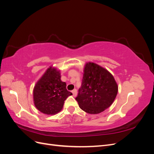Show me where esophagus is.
<instances>
[{
  "mask_svg": "<svg viewBox=\"0 0 154 154\" xmlns=\"http://www.w3.org/2000/svg\"><path fill=\"white\" fill-rule=\"evenodd\" d=\"M72 94H73V96L74 97H76L77 96V90L76 89H74L72 91Z\"/></svg>",
  "mask_w": 154,
  "mask_h": 154,
  "instance_id": "esophagus-1",
  "label": "esophagus"
}]
</instances>
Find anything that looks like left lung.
I'll list each match as a JSON object with an SVG mask.
<instances>
[{
    "label": "left lung",
    "instance_id": "8db88e82",
    "mask_svg": "<svg viewBox=\"0 0 154 154\" xmlns=\"http://www.w3.org/2000/svg\"><path fill=\"white\" fill-rule=\"evenodd\" d=\"M118 92L117 83L109 71L95 63H86L76 97L82 110L91 114L101 113L112 104Z\"/></svg>",
    "mask_w": 154,
    "mask_h": 154
}]
</instances>
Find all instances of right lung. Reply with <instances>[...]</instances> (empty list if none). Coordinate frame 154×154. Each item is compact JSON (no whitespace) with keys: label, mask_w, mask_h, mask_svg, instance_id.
I'll return each instance as SVG.
<instances>
[{"label":"right lung","mask_w":154,"mask_h":154,"mask_svg":"<svg viewBox=\"0 0 154 154\" xmlns=\"http://www.w3.org/2000/svg\"><path fill=\"white\" fill-rule=\"evenodd\" d=\"M72 95L66 88V83L61 80L60 71L50 66L33 88V101L36 108L47 115L61 111L64 101Z\"/></svg>","instance_id":"add662e5"}]
</instances>
